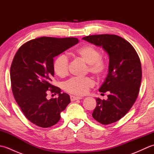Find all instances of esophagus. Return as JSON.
Returning a JSON list of instances; mask_svg holds the SVG:
<instances>
[{"label": "esophagus", "mask_w": 154, "mask_h": 154, "mask_svg": "<svg viewBox=\"0 0 154 154\" xmlns=\"http://www.w3.org/2000/svg\"><path fill=\"white\" fill-rule=\"evenodd\" d=\"M83 97H75V96H73V95L70 96V99H71V101H74V100H78V99H81Z\"/></svg>", "instance_id": "esophagus-1"}]
</instances>
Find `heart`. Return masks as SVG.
I'll use <instances>...</instances> for the list:
<instances>
[{
  "label": "heart",
  "mask_w": 154,
  "mask_h": 154,
  "mask_svg": "<svg viewBox=\"0 0 154 154\" xmlns=\"http://www.w3.org/2000/svg\"><path fill=\"white\" fill-rule=\"evenodd\" d=\"M75 55L88 64V71L94 76L100 77L105 71L106 63L100 57V51L91 45H85L79 48L75 51ZM69 61L66 56L59 55L55 59L53 68L55 73L60 77H64L68 74ZM93 85V81L89 77L72 78L65 83L63 87L67 92L83 95L85 94L90 87Z\"/></svg>",
  "instance_id": "1"
}]
</instances>
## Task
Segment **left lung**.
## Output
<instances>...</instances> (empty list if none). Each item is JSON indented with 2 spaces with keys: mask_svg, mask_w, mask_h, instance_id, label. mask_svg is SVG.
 <instances>
[{
  "mask_svg": "<svg viewBox=\"0 0 154 154\" xmlns=\"http://www.w3.org/2000/svg\"><path fill=\"white\" fill-rule=\"evenodd\" d=\"M102 47L109 57V73L100 87L108 92L107 100L97 98L92 116L100 124L115 122L126 115L138 97L142 81V66L134 48L116 35L100 34L82 38Z\"/></svg>",
  "mask_w": 154,
  "mask_h": 154,
  "instance_id": "1",
  "label": "left lung"
}]
</instances>
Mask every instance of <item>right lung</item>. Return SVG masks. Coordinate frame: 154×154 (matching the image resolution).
Returning <instances> with one entry per match:
<instances>
[{"label": "right lung", "instance_id": "1", "mask_svg": "<svg viewBox=\"0 0 154 154\" xmlns=\"http://www.w3.org/2000/svg\"><path fill=\"white\" fill-rule=\"evenodd\" d=\"M78 42L75 38L42 37L23 44L14 55L11 67L13 95L25 116L35 125H55L71 102L68 94L51 85L54 57ZM50 91L58 98L47 100Z\"/></svg>", "mask_w": 154, "mask_h": 154}]
</instances>
